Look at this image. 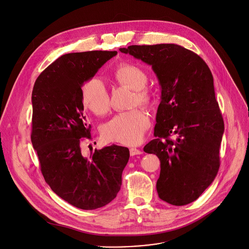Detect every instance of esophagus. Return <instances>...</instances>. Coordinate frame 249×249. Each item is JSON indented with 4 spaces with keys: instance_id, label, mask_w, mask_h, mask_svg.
Masks as SVG:
<instances>
[{
    "instance_id": "obj_1",
    "label": "esophagus",
    "mask_w": 249,
    "mask_h": 249,
    "mask_svg": "<svg viewBox=\"0 0 249 249\" xmlns=\"http://www.w3.org/2000/svg\"><path fill=\"white\" fill-rule=\"evenodd\" d=\"M129 152H130V156H136V155H141L142 154V151H140L139 149H136V148H131L130 150H129Z\"/></svg>"
}]
</instances>
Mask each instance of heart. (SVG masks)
<instances>
[{
  "label": "heart",
  "instance_id": "1",
  "mask_svg": "<svg viewBox=\"0 0 249 249\" xmlns=\"http://www.w3.org/2000/svg\"><path fill=\"white\" fill-rule=\"evenodd\" d=\"M114 77L119 83L135 90L134 103L146 106L153 103V94L146 88L149 81L148 74L140 67L133 64H121L115 70ZM82 100L84 105L95 115H104L110 108L108 89L98 78H90L83 84ZM149 125L148 114L136 108L116 115L103 125L101 134L106 141L133 146L142 140Z\"/></svg>",
  "mask_w": 249,
  "mask_h": 249
}]
</instances>
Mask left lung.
<instances>
[{"label": "left lung", "instance_id": "obj_1", "mask_svg": "<svg viewBox=\"0 0 249 249\" xmlns=\"http://www.w3.org/2000/svg\"><path fill=\"white\" fill-rule=\"evenodd\" d=\"M120 51L151 66L158 76L161 100L157 138L144 152L160 160V198L174 206L187 205L211 185L219 169L224 122L213 74L201 57L177 44L130 45Z\"/></svg>", "mask_w": 249, "mask_h": 249}]
</instances>
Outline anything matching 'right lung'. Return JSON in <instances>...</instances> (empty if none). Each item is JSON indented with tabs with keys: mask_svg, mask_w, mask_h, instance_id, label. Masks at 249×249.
<instances>
[{
	"mask_svg": "<svg viewBox=\"0 0 249 249\" xmlns=\"http://www.w3.org/2000/svg\"><path fill=\"white\" fill-rule=\"evenodd\" d=\"M117 51H88L61 56L36 80L32 93L31 140L51 189L71 205L95 210L114 200L129 150L112 145L82 154L90 125L83 116V84Z\"/></svg>",
	"mask_w": 249,
	"mask_h": 249,
	"instance_id": "add662e5",
	"label": "right lung"
}]
</instances>
